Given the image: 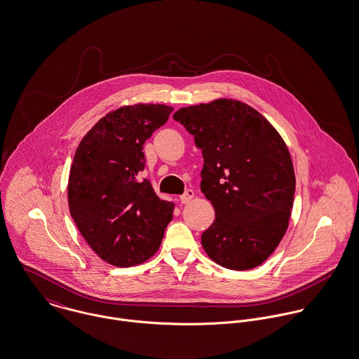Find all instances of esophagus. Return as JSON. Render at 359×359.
Masks as SVG:
<instances>
[{"label":"esophagus","instance_id":"esophagus-1","mask_svg":"<svg viewBox=\"0 0 359 359\" xmlns=\"http://www.w3.org/2000/svg\"><path fill=\"white\" fill-rule=\"evenodd\" d=\"M193 198H194V191L191 189H189V190L184 191L183 196H180V202L182 203H187V202H190Z\"/></svg>","mask_w":359,"mask_h":359}]
</instances>
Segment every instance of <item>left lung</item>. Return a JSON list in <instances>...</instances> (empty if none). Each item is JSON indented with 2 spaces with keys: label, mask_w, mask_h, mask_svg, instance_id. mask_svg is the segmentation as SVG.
Segmentation results:
<instances>
[{
  "label": "left lung",
  "mask_w": 359,
  "mask_h": 359,
  "mask_svg": "<svg viewBox=\"0 0 359 359\" xmlns=\"http://www.w3.org/2000/svg\"><path fill=\"white\" fill-rule=\"evenodd\" d=\"M202 150L201 191L215 208L201 236L208 256L230 270L260 266L286 233L296 187L289 150L259 111L233 99L173 114Z\"/></svg>",
  "instance_id": "left-lung-1"
}]
</instances>
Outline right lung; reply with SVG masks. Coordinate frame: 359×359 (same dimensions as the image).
Wrapping results in <instances>:
<instances>
[{
    "instance_id": "1",
    "label": "right lung",
    "mask_w": 359,
    "mask_h": 359,
    "mask_svg": "<svg viewBox=\"0 0 359 359\" xmlns=\"http://www.w3.org/2000/svg\"><path fill=\"white\" fill-rule=\"evenodd\" d=\"M165 104L123 106L99 121L81 140L69 176V208L81 236L116 267L150 259L175 205L140 180L143 144L172 113Z\"/></svg>"
}]
</instances>
